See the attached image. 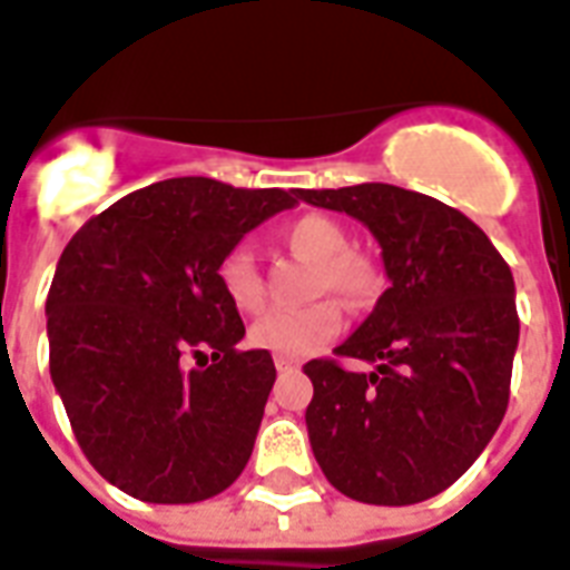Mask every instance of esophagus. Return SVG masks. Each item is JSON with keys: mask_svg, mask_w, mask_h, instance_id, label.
Masks as SVG:
<instances>
[{"mask_svg": "<svg viewBox=\"0 0 570 570\" xmlns=\"http://www.w3.org/2000/svg\"><path fill=\"white\" fill-rule=\"evenodd\" d=\"M301 367V361L297 358H285V355H276V371L279 373H291Z\"/></svg>", "mask_w": 570, "mask_h": 570, "instance_id": "obj_1", "label": "esophagus"}]
</instances>
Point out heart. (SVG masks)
<instances>
[{
  "instance_id": "b5f03b06",
  "label": "heart",
  "mask_w": 570,
  "mask_h": 570,
  "mask_svg": "<svg viewBox=\"0 0 570 570\" xmlns=\"http://www.w3.org/2000/svg\"><path fill=\"white\" fill-rule=\"evenodd\" d=\"M285 243L301 257L318 261L315 288L334 291L346 301H364L376 288V267L371 257L348 248V234L325 215H303L285 230ZM218 285L239 313H257L264 306V279L252 248L236 245L218 264ZM340 331V313L334 303H313L301 309H269L257 318L248 340L273 355L303 358L325 346Z\"/></svg>"
}]
</instances>
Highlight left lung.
I'll use <instances>...</instances> for the list:
<instances>
[{
  "label": "left lung",
  "instance_id": "obj_1",
  "mask_svg": "<svg viewBox=\"0 0 570 570\" xmlns=\"http://www.w3.org/2000/svg\"><path fill=\"white\" fill-rule=\"evenodd\" d=\"M346 212L382 248L389 288L336 355L309 361V446L327 483L404 507L450 489L501 425L519 346L513 273L459 209L394 185L297 190Z\"/></svg>",
  "mask_w": 570,
  "mask_h": 570
}]
</instances>
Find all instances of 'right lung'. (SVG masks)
<instances>
[{
  "label": "right lung",
  "instance_id": "obj_1",
  "mask_svg": "<svg viewBox=\"0 0 570 570\" xmlns=\"http://www.w3.org/2000/svg\"><path fill=\"white\" fill-rule=\"evenodd\" d=\"M294 203L297 190L166 178L63 248L45 303L51 380L78 446L120 492L194 504L248 464L276 367L267 348H236L245 325L218 264Z\"/></svg>",
  "mask_w": 570,
  "mask_h": 570
}]
</instances>
